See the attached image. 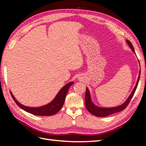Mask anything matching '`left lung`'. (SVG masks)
<instances>
[{
    "label": "left lung",
    "instance_id": "8db88e82",
    "mask_svg": "<svg viewBox=\"0 0 146 146\" xmlns=\"http://www.w3.org/2000/svg\"><path fill=\"white\" fill-rule=\"evenodd\" d=\"M126 42L131 49L132 52H133L136 55L134 48L133 47V45H132V44L131 43V42L129 40L127 39ZM140 74H141V69L139 70V76L138 78V80H137L136 85L134 87L133 91H131V94H130L129 98L127 99V100L125 101L124 103H123L121 105L117 106V107L105 108V107H98V106L96 105L93 103V102L92 101L90 92L89 90H88V88L86 87V94H85V106H86V109L88 110V111H89L90 113H91L92 114H93L94 116H97V117H105V116L110 115V114H114L115 113H117V112L122 111V110H123L127 107V106L128 105V104H129V102L132 98V97H133V96L135 93V92L136 90V88H137V86H138V82H139V77H140Z\"/></svg>",
    "mask_w": 146,
    "mask_h": 146
}]
</instances>
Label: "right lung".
Returning <instances> with one entry per match:
<instances>
[{"mask_svg":"<svg viewBox=\"0 0 146 146\" xmlns=\"http://www.w3.org/2000/svg\"><path fill=\"white\" fill-rule=\"evenodd\" d=\"M73 83V82H70L69 83L66 84V85L59 91V92L55 97V98L53 99L50 103L38 107H27V106H25L23 104H21L16 99L15 96H13L11 91L10 93L12 98L15 100L16 104L18 105L21 109L24 110V111L36 116H49L54 115V114L58 113L61 109V108H62L64 103L66 96V94H67L69 88L70 86L72 85Z\"/></svg>","mask_w":146,"mask_h":146,"instance_id":"add662e5","label":"right lung"}]
</instances>
